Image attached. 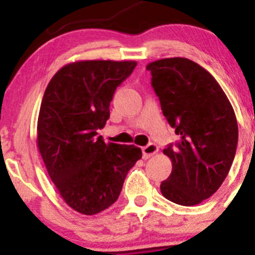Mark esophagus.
I'll return each instance as SVG.
<instances>
[{"label":"esophagus","mask_w":255,"mask_h":255,"mask_svg":"<svg viewBox=\"0 0 255 255\" xmlns=\"http://www.w3.org/2000/svg\"><path fill=\"white\" fill-rule=\"evenodd\" d=\"M142 151H143V158L148 159L150 158V156H153L155 153H158V145L154 143H150L148 144V145L143 146Z\"/></svg>","instance_id":"34e87169"}]
</instances>
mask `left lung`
Returning a JSON list of instances; mask_svg holds the SVG:
<instances>
[{"label":"left lung","instance_id":"obj_1","mask_svg":"<svg viewBox=\"0 0 255 255\" xmlns=\"http://www.w3.org/2000/svg\"><path fill=\"white\" fill-rule=\"evenodd\" d=\"M151 86L180 140L164 149L173 170L160 184L165 199L194 206L212 196L225 181L238 143V125L230 100L215 78L186 58L146 65Z\"/></svg>","mask_w":255,"mask_h":255}]
</instances>
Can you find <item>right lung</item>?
I'll use <instances>...</instances> for the list:
<instances>
[{"mask_svg": "<svg viewBox=\"0 0 255 255\" xmlns=\"http://www.w3.org/2000/svg\"><path fill=\"white\" fill-rule=\"evenodd\" d=\"M135 66V61H75L63 66L45 89L38 149L60 196L82 215L115 204L126 175L142 158L138 146L105 143L97 133L110 118L116 89Z\"/></svg>", "mask_w": 255, "mask_h": 255, "instance_id": "right-lung-1", "label": "right lung"}]
</instances>
